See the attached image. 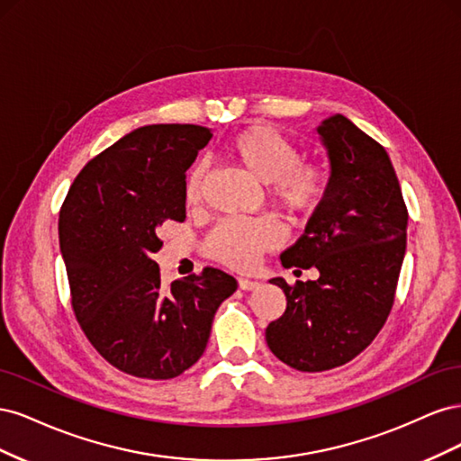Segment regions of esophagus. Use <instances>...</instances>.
I'll list each match as a JSON object with an SVG mask.
<instances>
[{"mask_svg": "<svg viewBox=\"0 0 461 461\" xmlns=\"http://www.w3.org/2000/svg\"><path fill=\"white\" fill-rule=\"evenodd\" d=\"M239 286H240L242 290H254V288L259 286V283H258V281H252V278H239Z\"/></svg>", "mask_w": 461, "mask_h": 461, "instance_id": "34e87169", "label": "esophagus"}]
</instances>
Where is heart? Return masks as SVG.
<instances>
[{
	"label": "heart",
	"mask_w": 461,
	"mask_h": 461,
	"mask_svg": "<svg viewBox=\"0 0 461 461\" xmlns=\"http://www.w3.org/2000/svg\"><path fill=\"white\" fill-rule=\"evenodd\" d=\"M227 159L258 183L267 185L269 202L290 217L308 215L323 202L329 169L315 158H302L298 146L269 124H249L222 146ZM203 188V167L186 173L183 196L186 205H198ZM278 227L267 217L254 221H225L207 236V256L234 269H249L259 254L278 242Z\"/></svg>",
	"instance_id": "b5f03b06"
}]
</instances>
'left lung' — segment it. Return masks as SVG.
<instances>
[{
  "instance_id": "8db88e82",
  "label": "left lung",
  "mask_w": 461,
  "mask_h": 461,
  "mask_svg": "<svg viewBox=\"0 0 461 461\" xmlns=\"http://www.w3.org/2000/svg\"><path fill=\"white\" fill-rule=\"evenodd\" d=\"M330 161L329 188L283 267H315L294 286L276 276L286 310L265 329L269 350L298 371H327L373 342L393 310L406 254L408 209L386 149L344 115L317 127Z\"/></svg>"
}]
</instances>
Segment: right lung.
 <instances>
[{
	"label": "right lung",
	"mask_w": 461,
	"mask_h": 461,
	"mask_svg": "<svg viewBox=\"0 0 461 461\" xmlns=\"http://www.w3.org/2000/svg\"><path fill=\"white\" fill-rule=\"evenodd\" d=\"M198 124H148L85 165L59 213V246L80 329L111 366L140 379L178 376L202 357L229 273L163 286L153 254L165 221L186 219L183 183L212 140Z\"/></svg>",
	"instance_id": "right-lung-1"
}]
</instances>
